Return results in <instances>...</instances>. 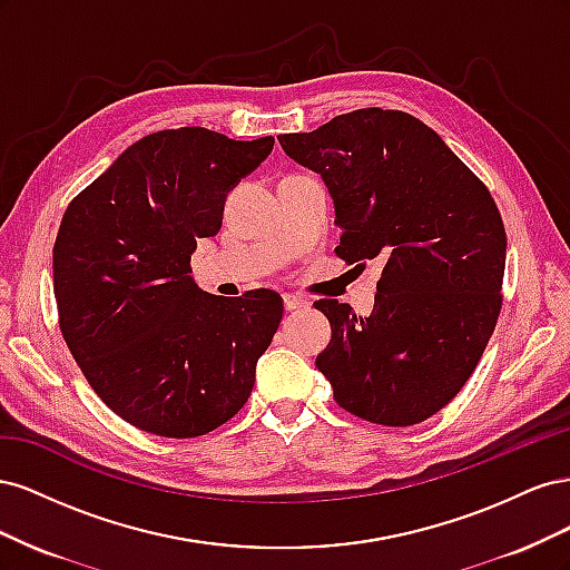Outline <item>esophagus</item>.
Instances as JSON below:
<instances>
[{"label": "esophagus", "instance_id": "1", "mask_svg": "<svg viewBox=\"0 0 570 570\" xmlns=\"http://www.w3.org/2000/svg\"><path fill=\"white\" fill-rule=\"evenodd\" d=\"M283 304H285V312H297V308L306 306V299L297 295H283Z\"/></svg>", "mask_w": 570, "mask_h": 570}]
</instances>
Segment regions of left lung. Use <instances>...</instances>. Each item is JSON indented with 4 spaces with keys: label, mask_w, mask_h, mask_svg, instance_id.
<instances>
[{
    "label": "left lung",
    "mask_w": 570,
    "mask_h": 570,
    "mask_svg": "<svg viewBox=\"0 0 570 570\" xmlns=\"http://www.w3.org/2000/svg\"><path fill=\"white\" fill-rule=\"evenodd\" d=\"M278 142L331 189L335 254L385 264L368 318L314 304L333 327L316 366L335 402L387 428L430 419L469 381L502 312L507 233L490 189L433 128L394 109H356Z\"/></svg>",
    "instance_id": "1"
}]
</instances>
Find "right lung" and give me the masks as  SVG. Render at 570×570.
Wrapping results in <instances>:
<instances>
[{
	"label": "right lung",
	"instance_id": "right-lung-1",
	"mask_svg": "<svg viewBox=\"0 0 570 570\" xmlns=\"http://www.w3.org/2000/svg\"><path fill=\"white\" fill-rule=\"evenodd\" d=\"M273 149L209 128L151 132L130 145L61 218L55 297L61 335L116 416L161 438H199L230 421L278 331L273 289L209 295L189 278L199 237Z\"/></svg>",
	"mask_w": 570,
	"mask_h": 570
}]
</instances>
